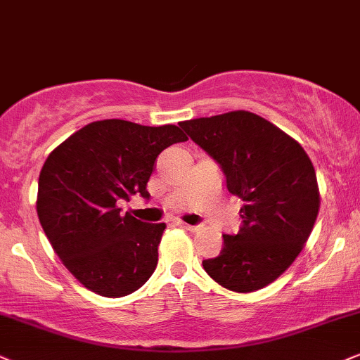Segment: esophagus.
I'll list each match as a JSON object with an SVG mask.
<instances>
[{
  "mask_svg": "<svg viewBox=\"0 0 360 360\" xmlns=\"http://www.w3.org/2000/svg\"><path fill=\"white\" fill-rule=\"evenodd\" d=\"M176 226L183 227V229H186V231H198V226H191V224H186V222H183V221H177V222H176Z\"/></svg>",
  "mask_w": 360,
  "mask_h": 360,
  "instance_id": "34e87169",
  "label": "esophagus"
}]
</instances>
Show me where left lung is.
<instances>
[{
    "instance_id": "obj_1",
    "label": "left lung",
    "mask_w": 360,
    "mask_h": 360,
    "mask_svg": "<svg viewBox=\"0 0 360 360\" xmlns=\"http://www.w3.org/2000/svg\"><path fill=\"white\" fill-rule=\"evenodd\" d=\"M221 167L243 201L238 234H222L219 256L202 261L222 288L252 292L295 261L319 212L316 171L301 144L249 111L179 122Z\"/></svg>"
}]
</instances>
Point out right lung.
<instances>
[{
  "mask_svg": "<svg viewBox=\"0 0 360 360\" xmlns=\"http://www.w3.org/2000/svg\"><path fill=\"white\" fill-rule=\"evenodd\" d=\"M184 141L174 124L104 120L81 127L48 156L36 211L54 252L86 289L122 297L151 277L166 224L122 216L117 202L134 194L149 199L156 158Z\"/></svg>",
  "mask_w": 360,
  "mask_h": 360,
  "instance_id": "add662e5",
  "label": "right lung"
}]
</instances>
